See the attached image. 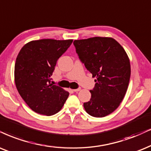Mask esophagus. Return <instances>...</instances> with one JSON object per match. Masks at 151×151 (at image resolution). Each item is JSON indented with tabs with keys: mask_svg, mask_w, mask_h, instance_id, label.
I'll list each match as a JSON object with an SVG mask.
<instances>
[{
	"mask_svg": "<svg viewBox=\"0 0 151 151\" xmlns=\"http://www.w3.org/2000/svg\"><path fill=\"white\" fill-rule=\"evenodd\" d=\"M73 91H74V92H79V91H81V88H77V89H74Z\"/></svg>",
	"mask_w": 151,
	"mask_h": 151,
	"instance_id": "34e87169",
	"label": "esophagus"
}]
</instances>
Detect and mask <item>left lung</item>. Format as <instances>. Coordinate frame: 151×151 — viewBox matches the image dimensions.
<instances>
[{"label":"left lung","mask_w":151,"mask_h":151,"mask_svg":"<svg viewBox=\"0 0 151 151\" xmlns=\"http://www.w3.org/2000/svg\"><path fill=\"white\" fill-rule=\"evenodd\" d=\"M76 51L95 86L91 98L83 103L89 115L102 118L114 112L123 100L128 88L131 68L123 47L112 37H94L74 41Z\"/></svg>","instance_id":"obj_1"}]
</instances>
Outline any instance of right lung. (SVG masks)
<instances>
[{
  "label": "right lung",
  "mask_w": 151,
  "mask_h": 151,
  "mask_svg": "<svg viewBox=\"0 0 151 151\" xmlns=\"http://www.w3.org/2000/svg\"><path fill=\"white\" fill-rule=\"evenodd\" d=\"M72 40L42 39L26 43L17 57L14 81L23 100L33 111L52 116L60 111L69 92L51 84V76L58 59Z\"/></svg>",
  "instance_id": "obj_1"
}]
</instances>
